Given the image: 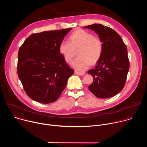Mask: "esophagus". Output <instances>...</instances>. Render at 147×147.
Instances as JSON below:
<instances>
[{
  "instance_id": "obj_1",
  "label": "esophagus",
  "mask_w": 147,
  "mask_h": 147,
  "mask_svg": "<svg viewBox=\"0 0 147 147\" xmlns=\"http://www.w3.org/2000/svg\"><path fill=\"white\" fill-rule=\"evenodd\" d=\"M74 73H75V74L78 75V76H83V75L85 74V73H84V72H79V71H75Z\"/></svg>"
}]
</instances>
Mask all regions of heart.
<instances>
[{"mask_svg": "<svg viewBox=\"0 0 147 147\" xmlns=\"http://www.w3.org/2000/svg\"><path fill=\"white\" fill-rule=\"evenodd\" d=\"M70 42L62 40L59 47L60 53L65 60L70 62L77 51L78 57L71 63L75 69L83 71L100 59L103 52V42L100 38L84 30L77 29L69 36Z\"/></svg>", "mask_w": 147, "mask_h": 147, "instance_id": "heart-1", "label": "heart"}]
</instances>
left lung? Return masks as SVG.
<instances>
[{"mask_svg":"<svg viewBox=\"0 0 147 147\" xmlns=\"http://www.w3.org/2000/svg\"><path fill=\"white\" fill-rule=\"evenodd\" d=\"M94 30L103 42V52L95 69L88 71L94 77L90 91L99 98H108L124 87L130 63L127 47L113 29L100 24L84 27Z\"/></svg>","mask_w":147,"mask_h":147,"instance_id":"left-lung-1","label":"left lung"}]
</instances>
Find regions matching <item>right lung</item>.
I'll return each instance as SVG.
<instances>
[{"mask_svg":"<svg viewBox=\"0 0 147 147\" xmlns=\"http://www.w3.org/2000/svg\"><path fill=\"white\" fill-rule=\"evenodd\" d=\"M71 30L32 34L20 48L18 76L32 99L47 104L55 102L74 74L59 51L60 42Z\"/></svg>","mask_w":147,"mask_h":147,"instance_id":"1","label":"right lung"}]
</instances>
